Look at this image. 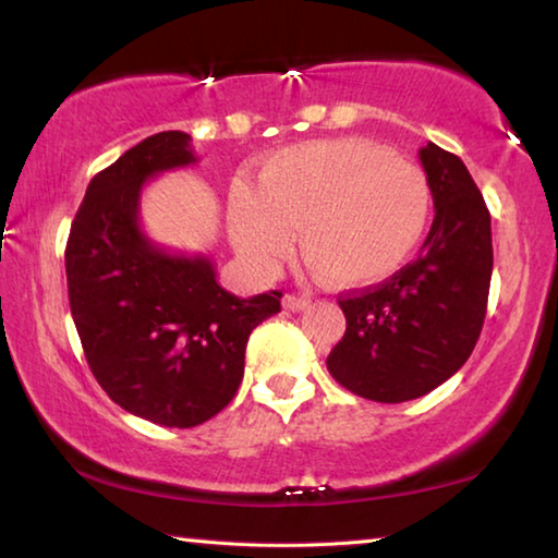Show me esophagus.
<instances>
[{"instance_id":"34e87169","label":"esophagus","mask_w":558,"mask_h":558,"mask_svg":"<svg viewBox=\"0 0 558 558\" xmlns=\"http://www.w3.org/2000/svg\"><path fill=\"white\" fill-rule=\"evenodd\" d=\"M310 305V300L305 295H295V292H288L286 298H282V307L292 310V313H300V310H305Z\"/></svg>"}]
</instances>
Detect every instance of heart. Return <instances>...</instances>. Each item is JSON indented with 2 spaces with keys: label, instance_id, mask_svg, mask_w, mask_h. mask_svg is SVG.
I'll use <instances>...</instances> for the list:
<instances>
[{
  "label": "heart",
  "instance_id": "heart-1",
  "mask_svg": "<svg viewBox=\"0 0 558 558\" xmlns=\"http://www.w3.org/2000/svg\"><path fill=\"white\" fill-rule=\"evenodd\" d=\"M433 192L426 172L366 140H313L263 162L256 189L229 199L235 251L272 270L300 248L337 288H364L399 272L426 239Z\"/></svg>",
  "mask_w": 558,
  "mask_h": 558
}]
</instances>
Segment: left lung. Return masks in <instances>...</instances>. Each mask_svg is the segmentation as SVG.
Masks as SVG:
<instances>
[{
    "label": "left lung",
    "mask_w": 558,
    "mask_h": 558,
    "mask_svg": "<svg viewBox=\"0 0 558 558\" xmlns=\"http://www.w3.org/2000/svg\"><path fill=\"white\" fill-rule=\"evenodd\" d=\"M436 219L418 258L376 288L339 300L347 332L327 369L356 396L401 403L426 396L468 362L483 332L493 229L462 159L428 143L418 153Z\"/></svg>",
    "instance_id": "left-lung-1"
}]
</instances>
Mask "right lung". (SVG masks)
<instances>
[{"instance_id": "1", "label": "right lung", "mask_w": 558, "mask_h": 558, "mask_svg": "<svg viewBox=\"0 0 558 558\" xmlns=\"http://www.w3.org/2000/svg\"><path fill=\"white\" fill-rule=\"evenodd\" d=\"M196 162L186 132L143 140L90 179L65 245L71 315L93 376L120 409L167 428H194L229 405L248 337L282 298L233 295L209 258L167 251L143 231L145 184Z\"/></svg>"}]
</instances>
